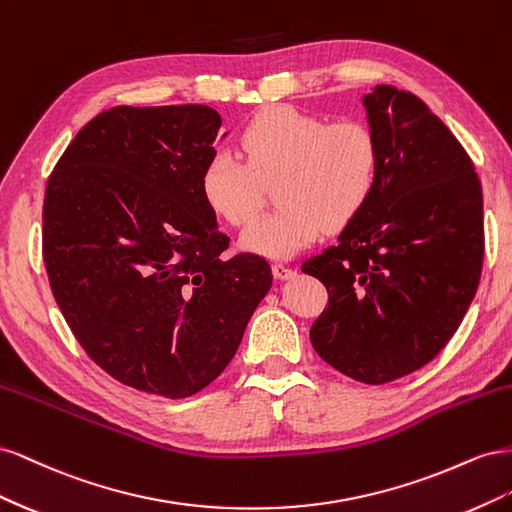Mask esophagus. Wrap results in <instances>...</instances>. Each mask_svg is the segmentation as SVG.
I'll return each mask as SVG.
<instances>
[{
  "mask_svg": "<svg viewBox=\"0 0 512 512\" xmlns=\"http://www.w3.org/2000/svg\"><path fill=\"white\" fill-rule=\"evenodd\" d=\"M273 275L277 277V280H290V277L297 275V271L290 269L288 265H284V262H275V265H273Z\"/></svg>",
  "mask_w": 512,
  "mask_h": 512,
  "instance_id": "34e87169",
  "label": "esophagus"
}]
</instances>
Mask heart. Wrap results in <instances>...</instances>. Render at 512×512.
I'll list each match as a JSON object with an SVG mask.
<instances>
[{"label": "heart", "instance_id": "1", "mask_svg": "<svg viewBox=\"0 0 512 512\" xmlns=\"http://www.w3.org/2000/svg\"><path fill=\"white\" fill-rule=\"evenodd\" d=\"M239 158L218 149L200 175L207 205L232 226H245L262 200V181L280 175L277 211L243 232L247 252L290 258L324 230L352 222L374 194L378 143L369 126L354 119L327 123L297 106L262 108L241 132Z\"/></svg>", "mask_w": 512, "mask_h": 512}]
</instances>
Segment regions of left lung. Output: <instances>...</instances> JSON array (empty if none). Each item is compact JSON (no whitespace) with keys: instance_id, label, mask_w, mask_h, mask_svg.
I'll return each mask as SVG.
<instances>
[{"instance_id":"left-lung-1","label":"left lung","mask_w":512,"mask_h":512,"mask_svg":"<svg viewBox=\"0 0 512 512\" xmlns=\"http://www.w3.org/2000/svg\"><path fill=\"white\" fill-rule=\"evenodd\" d=\"M363 106L380 153L374 194L301 271L329 292L309 331L320 359L384 384L427 365L466 316L483 269V190L423 100L376 85Z\"/></svg>"}]
</instances>
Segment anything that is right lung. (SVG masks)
<instances>
[{
  "mask_svg": "<svg viewBox=\"0 0 512 512\" xmlns=\"http://www.w3.org/2000/svg\"><path fill=\"white\" fill-rule=\"evenodd\" d=\"M222 117L205 104L115 106L46 183L42 252L79 344L132 389L181 399L218 378L273 284L200 192ZM226 136V134H224Z\"/></svg>",
  "mask_w": 512,
  "mask_h": 512,
  "instance_id": "add662e5",
  "label": "right lung"
}]
</instances>
